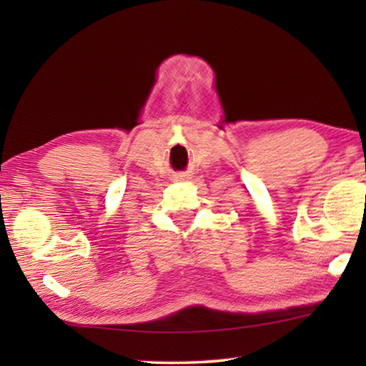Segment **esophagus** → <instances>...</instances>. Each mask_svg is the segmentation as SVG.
Returning a JSON list of instances; mask_svg holds the SVG:
<instances>
[{
  "label": "esophagus",
  "mask_w": 366,
  "mask_h": 366,
  "mask_svg": "<svg viewBox=\"0 0 366 366\" xmlns=\"http://www.w3.org/2000/svg\"><path fill=\"white\" fill-rule=\"evenodd\" d=\"M174 179H176V181H184V179H187V174H185V172H177Z\"/></svg>",
  "instance_id": "esophagus-1"
}]
</instances>
